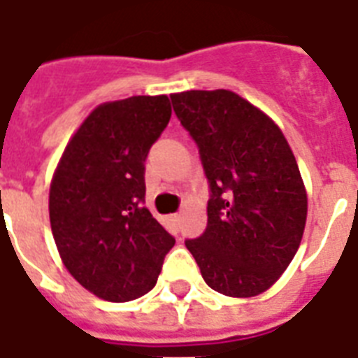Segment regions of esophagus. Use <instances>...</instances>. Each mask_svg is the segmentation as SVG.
I'll return each mask as SVG.
<instances>
[{"instance_id": "1", "label": "esophagus", "mask_w": 358, "mask_h": 358, "mask_svg": "<svg viewBox=\"0 0 358 358\" xmlns=\"http://www.w3.org/2000/svg\"><path fill=\"white\" fill-rule=\"evenodd\" d=\"M171 219H173L174 223H180V219H182V213H174V215H171Z\"/></svg>"}]
</instances>
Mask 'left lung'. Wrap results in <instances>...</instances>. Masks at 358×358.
I'll return each mask as SVG.
<instances>
[{
    "mask_svg": "<svg viewBox=\"0 0 358 358\" xmlns=\"http://www.w3.org/2000/svg\"><path fill=\"white\" fill-rule=\"evenodd\" d=\"M171 100L212 189L206 230L185 247L219 294H264L305 232L308 199L294 152L275 120L236 92L185 91Z\"/></svg>",
    "mask_w": 358,
    "mask_h": 358,
    "instance_id": "left-lung-1",
    "label": "left lung"
}]
</instances>
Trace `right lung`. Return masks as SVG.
Returning a JSON list of instances; mask_svg holds the SVG:
<instances>
[{
	"mask_svg": "<svg viewBox=\"0 0 358 358\" xmlns=\"http://www.w3.org/2000/svg\"><path fill=\"white\" fill-rule=\"evenodd\" d=\"M167 94L100 103L64 146L50 184V224L69 273L126 303L156 286L174 238L145 202V159L171 119Z\"/></svg>",
	"mask_w": 358,
	"mask_h": 358,
	"instance_id": "1",
	"label": "right lung"
}]
</instances>
